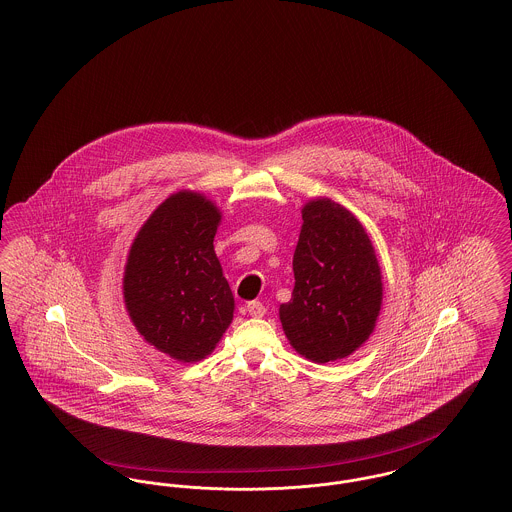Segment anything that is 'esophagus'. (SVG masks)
<instances>
[{"mask_svg": "<svg viewBox=\"0 0 512 512\" xmlns=\"http://www.w3.org/2000/svg\"><path fill=\"white\" fill-rule=\"evenodd\" d=\"M245 309H247V313H249L251 317H263V315L267 313V309H265V305H263L261 301H249V303L245 305Z\"/></svg>", "mask_w": 512, "mask_h": 512, "instance_id": "1", "label": "esophagus"}]
</instances>
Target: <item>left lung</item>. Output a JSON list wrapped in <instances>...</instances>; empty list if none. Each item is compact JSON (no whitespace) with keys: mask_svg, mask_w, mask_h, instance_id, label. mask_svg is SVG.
<instances>
[{"mask_svg":"<svg viewBox=\"0 0 512 512\" xmlns=\"http://www.w3.org/2000/svg\"><path fill=\"white\" fill-rule=\"evenodd\" d=\"M294 251L292 300L278 309L292 348L329 363L354 354L375 331L383 305V274L360 220L327 197L301 209Z\"/></svg>","mask_w":512,"mask_h":512,"instance_id":"1","label":"left lung"}]
</instances>
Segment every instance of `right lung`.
Listing matches in <instances>:
<instances>
[{"label":"right lung","instance_id":"add662e5","mask_svg":"<svg viewBox=\"0 0 512 512\" xmlns=\"http://www.w3.org/2000/svg\"><path fill=\"white\" fill-rule=\"evenodd\" d=\"M220 220L203 193H172L137 232L123 269L131 323L181 363L205 360L234 319V296L214 253Z\"/></svg>","mask_w":512,"mask_h":512}]
</instances>
